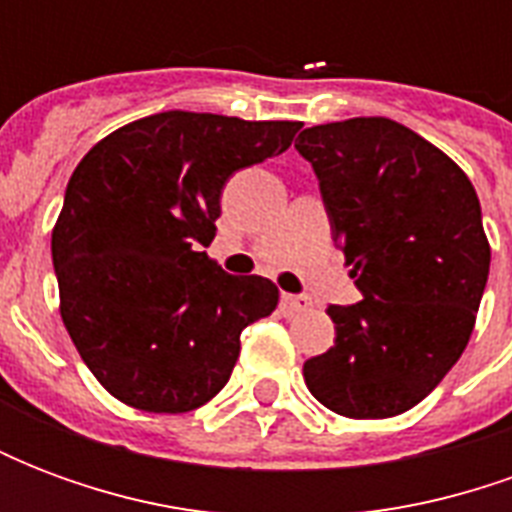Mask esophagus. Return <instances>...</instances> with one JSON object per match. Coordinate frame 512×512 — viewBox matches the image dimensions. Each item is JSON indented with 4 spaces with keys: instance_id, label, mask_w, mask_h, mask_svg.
<instances>
[{
    "instance_id": "1",
    "label": "esophagus",
    "mask_w": 512,
    "mask_h": 512,
    "mask_svg": "<svg viewBox=\"0 0 512 512\" xmlns=\"http://www.w3.org/2000/svg\"><path fill=\"white\" fill-rule=\"evenodd\" d=\"M282 304L288 312H307L312 307L310 296H293V293H285L282 296Z\"/></svg>"
}]
</instances>
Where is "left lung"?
Returning <instances> with one entry per match:
<instances>
[{"label":"left lung","instance_id":"obj_1","mask_svg":"<svg viewBox=\"0 0 512 512\" xmlns=\"http://www.w3.org/2000/svg\"><path fill=\"white\" fill-rule=\"evenodd\" d=\"M296 150L362 293L326 310L337 337L304 362V381L334 414H403L472 337L491 266L477 191L439 147L386 117L304 128Z\"/></svg>","mask_w":512,"mask_h":512}]
</instances>
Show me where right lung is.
Masks as SVG:
<instances>
[{"label":"right lung","mask_w":512,"mask_h":512,"mask_svg":"<svg viewBox=\"0 0 512 512\" xmlns=\"http://www.w3.org/2000/svg\"><path fill=\"white\" fill-rule=\"evenodd\" d=\"M299 128L161 112L117 128L73 169L51 233L62 323L117 400L183 414L230 381L241 332L274 312L279 290L202 249L230 175L285 153Z\"/></svg>","instance_id":"add662e5"}]
</instances>
